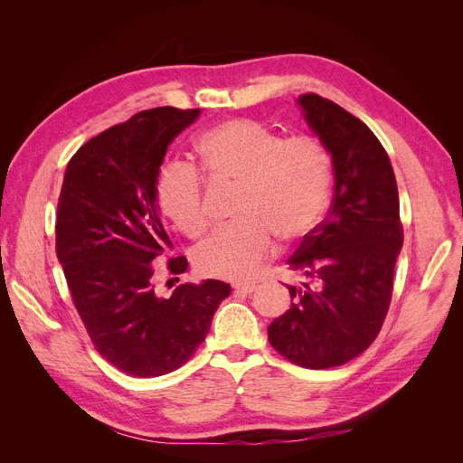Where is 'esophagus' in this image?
Returning <instances> with one entry per match:
<instances>
[{
    "mask_svg": "<svg viewBox=\"0 0 463 463\" xmlns=\"http://www.w3.org/2000/svg\"><path fill=\"white\" fill-rule=\"evenodd\" d=\"M234 293H241V295H250L257 288L255 283H234Z\"/></svg>",
    "mask_w": 463,
    "mask_h": 463,
    "instance_id": "34e87169",
    "label": "esophagus"
}]
</instances>
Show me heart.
Instances as JSON below:
<instances>
[{
	"label": "heart",
	"instance_id": "1",
	"mask_svg": "<svg viewBox=\"0 0 463 463\" xmlns=\"http://www.w3.org/2000/svg\"><path fill=\"white\" fill-rule=\"evenodd\" d=\"M194 150L203 173L219 185H238V223L219 229L194 250L203 276L250 279L283 241L306 238L323 219L332 189V157L315 137L283 138L251 118H232L206 129ZM161 212L189 238L210 227L206 184L191 165L166 166L157 182Z\"/></svg>",
	"mask_w": 463,
	"mask_h": 463
}]
</instances>
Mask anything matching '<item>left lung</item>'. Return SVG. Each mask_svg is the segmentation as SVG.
<instances>
[{
	"label": "left lung",
	"mask_w": 463,
	"mask_h": 463,
	"mask_svg": "<svg viewBox=\"0 0 463 463\" xmlns=\"http://www.w3.org/2000/svg\"><path fill=\"white\" fill-rule=\"evenodd\" d=\"M298 105L332 154L335 185L328 215L287 260L307 281L288 287L293 304L269 326V342L297 366L326 370L381 332L403 229L394 170L372 129L317 93L300 95Z\"/></svg>",
	"instance_id": "1"
}]
</instances>
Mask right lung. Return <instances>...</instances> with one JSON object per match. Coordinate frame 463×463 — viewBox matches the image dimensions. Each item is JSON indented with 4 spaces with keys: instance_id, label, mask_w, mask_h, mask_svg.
<instances>
[{
    "instance_id": "1",
    "label": "right lung",
    "mask_w": 463,
    "mask_h": 463,
    "mask_svg": "<svg viewBox=\"0 0 463 463\" xmlns=\"http://www.w3.org/2000/svg\"><path fill=\"white\" fill-rule=\"evenodd\" d=\"M201 109L157 107L90 138L65 168L56 215V253L84 328L114 368L133 377L178 370L204 342L231 285L206 279L156 293V264L173 241L156 204L168 144ZM187 270L170 257L166 272Z\"/></svg>"
}]
</instances>
